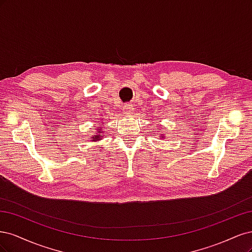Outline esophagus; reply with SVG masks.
Wrapping results in <instances>:
<instances>
[{
    "mask_svg": "<svg viewBox=\"0 0 252 252\" xmlns=\"http://www.w3.org/2000/svg\"><path fill=\"white\" fill-rule=\"evenodd\" d=\"M123 110H124V113H131L133 111V105L130 104V103H126L124 106H123Z\"/></svg>",
    "mask_w": 252,
    "mask_h": 252,
    "instance_id": "34e87169",
    "label": "esophagus"
}]
</instances>
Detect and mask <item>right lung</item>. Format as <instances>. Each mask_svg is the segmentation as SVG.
<instances>
[{
    "label": "right lung",
    "instance_id": "right-lung-1",
    "mask_svg": "<svg viewBox=\"0 0 252 252\" xmlns=\"http://www.w3.org/2000/svg\"><path fill=\"white\" fill-rule=\"evenodd\" d=\"M98 138H100V135H96L95 138H93V139H94L93 141H97V140H98Z\"/></svg>",
    "mask_w": 252,
    "mask_h": 252
}]
</instances>
